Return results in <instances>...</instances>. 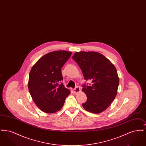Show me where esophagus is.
<instances>
[{
    "label": "esophagus",
    "instance_id": "esophagus-1",
    "mask_svg": "<svg viewBox=\"0 0 146 146\" xmlns=\"http://www.w3.org/2000/svg\"><path fill=\"white\" fill-rule=\"evenodd\" d=\"M80 91V88L79 86H76V88L73 90V92L74 94H78Z\"/></svg>",
    "mask_w": 146,
    "mask_h": 146
}]
</instances>
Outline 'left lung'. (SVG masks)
<instances>
[{
    "mask_svg": "<svg viewBox=\"0 0 146 146\" xmlns=\"http://www.w3.org/2000/svg\"><path fill=\"white\" fill-rule=\"evenodd\" d=\"M72 58L82 71L89 85H83L82 91L87 101L84 108L92 113H100L111 104L117 94L119 79L115 66L105 56L94 51L76 52Z\"/></svg>",
    "mask_w": 146,
    "mask_h": 146,
    "instance_id": "8db88e82",
    "label": "left lung"
}]
</instances>
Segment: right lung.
I'll use <instances>...</instances> for the list:
<instances>
[{"label": "right lung", "mask_w": 146, "mask_h": 146, "mask_svg": "<svg viewBox=\"0 0 146 146\" xmlns=\"http://www.w3.org/2000/svg\"><path fill=\"white\" fill-rule=\"evenodd\" d=\"M72 53L65 50L49 52L39 58L30 71L28 90L35 104L45 113L60 111L70 94L60 82L61 68Z\"/></svg>", "instance_id": "add662e5"}]
</instances>
